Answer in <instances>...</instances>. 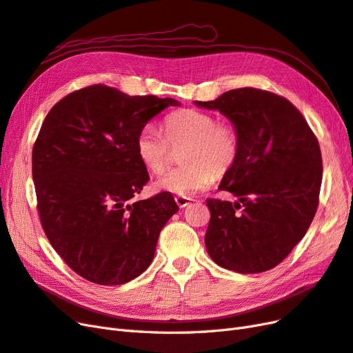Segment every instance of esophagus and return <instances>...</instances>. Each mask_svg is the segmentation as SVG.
Instances as JSON below:
<instances>
[{
	"label": "esophagus",
	"instance_id": "esophagus-1",
	"mask_svg": "<svg viewBox=\"0 0 353 353\" xmlns=\"http://www.w3.org/2000/svg\"><path fill=\"white\" fill-rule=\"evenodd\" d=\"M175 201H176V205L183 209V208H185V206H188L190 203H191V199L190 197H175Z\"/></svg>",
	"mask_w": 353,
	"mask_h": 353
}]
</instances>
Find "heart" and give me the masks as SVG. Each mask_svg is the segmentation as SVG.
Returning <instances> with one entry per match:
<instances>
[{
  "instance_id": "obj_1",
  "label": "heart",
  "mask_w": 353,
  "mask_h": 353,
  "mask_svg": "<svg viewBox=\"0 0 353 353\" xmlns=\"http://www.w3.org/2000/svg\"><path fill=\"white\" fill-rule=\"evenodd\" d=\"M163 133L153 125L141 128L135 140L140 162L160 172L172 148L183 147L181 165L168 169L156 181V187L179 197H188L208 188L215 176L225 175L236 165L240 153V135L230 122H218L213 114L194 109L178 110L163 119Z\"/></svg>"
}]
</instances>
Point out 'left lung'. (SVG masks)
<instances>
[{
	"instance_id": "left-lung-1",
	"label": "left lung",
	"mask_w": 353,
	"mask_h": 353,
	"mask_svg": "<svg viewBox=\"0 0 353 353\" xmlns=\"http://www.w3.org/2000/svg\"><path fill=\"white\" fill-rule=\"evenodd\" d=\"M196 104L225 114L240 135L237 162L219 185L239 201L206 200L208 253L240 274L268 271L287 258L315 216L323 181L316 137L290 101L265 90L237 88Z\"/></svg>"
}]
</instances>
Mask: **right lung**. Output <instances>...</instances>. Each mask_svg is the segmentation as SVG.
<instances>
[{
  "instance_id": "add662e5",
  "label": "right lung",
  "mask_w": 353,
  "mask_h": 353,
  "mask_svg": "<svg viewBox=\"0 0 353 353\" xmlns=\"http://www.w3.org/2000/svg\"><path fill=\"white\" fill-rule=\"evenodd\" d=\"M178 104L97 83L48 112L32 148L37 209L48 241L82 279L121 285L152 263L178 205L168 191L134 200L150 179L135 140L152 117Z\"/></svg>"
}]
</instances>
